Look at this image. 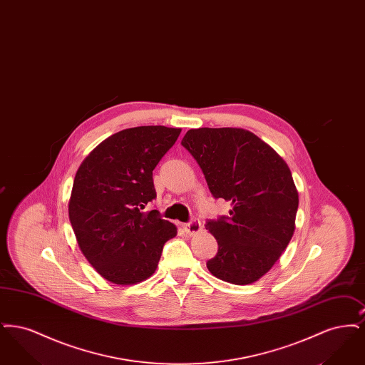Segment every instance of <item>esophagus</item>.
Returning <instances> with one entry per match:
<instances>
[{
  "instance_id": "esophagus-1",
  "label": "esophagus",
  "mask_w": 365,
  "mask_h": 365,
  "mask_svg": "<svg viewBox=\"0 0 365 365\" xmlns=\"http://www.w3.org/2000/svg\"><path fill=\"white\" fill-rule=\"evenodd\" d=\"M183 230H185L186 234L192 237V235H197L202 230V226H201V222L198 219H194V220H191L190 223L183 225Z\"/></svg>"
}]
</instances>
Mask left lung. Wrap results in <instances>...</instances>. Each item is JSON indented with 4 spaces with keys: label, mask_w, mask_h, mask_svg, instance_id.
<instances>
[{
    "label": "left lung",
    "mask_w": 365,
    "mask_h": 365,
    "mask_svg": "<svg viewBox=\"0 0 365 365\" xmlns=\"http://www.w3.org/2000/svg\"><path fill=\"white\" fill-rule=\"evenodd\" d=\"M201 167L215 198L231 204L228 216L210 220L217 255L209 272L232 284L264 277L295 230L298 190L287 163L243 128H191L182 139Z\"/></svg>",
    "instance_id": "obj_1"
}]
</instances>
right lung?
Returning <instances> with one entry per match:
<instances>
[{"label":"right lung","mask_w":365,"mask_h":365,"mask_svg":"<svg viewBox=\"0 0 365 365\" xmlns=\"http://www.w3.org/2000/svg\"><path fill=\"white\" fill-rule=\"evenodd\" d=\"M180 128H125L96 146L78 168L68 202L76 242L103 278L135 284L156 271L163 246L178 228L143 212L156 197L153 170L174 146Z\"/></svg>","instance_id":"1"}]
</instances>
